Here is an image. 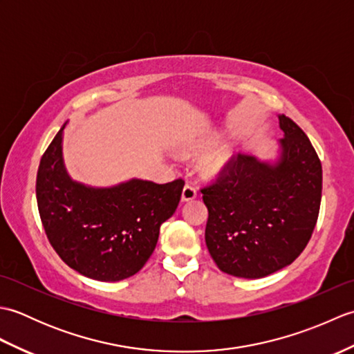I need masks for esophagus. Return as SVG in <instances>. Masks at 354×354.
Listing matches in <instances>:
<instances>
[{
    "label": "esophagus",
    "mask_w": 354,
    "mask_h": 354,
    "mask_svg": "<svg viewBox=\"0 0 354 354\" xmlns=\"http://www.w3.org/2000/svg\"><path fill=\"white\" fill-rule=\"evenodd\" d=\"M196 196H198V190H196V187L192 185V184H185V187L183 189V194H181L183 202L193 201V199L196 198Z\"/></svg>",
    "instance_id": "obj_1"
}]
</instances>
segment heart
I'll return each mask as SVG.
<instances>
[{
  "label": "heart",
  "instance_id": "b5f03b06",
  "mask_svg": "<svg viewBox=\"0 0 354 354\" xmlns=\"http://www.w3.org/2000/svg\"><path fill=\"white\" fill-rule=\"evenodd\" d=\"M230 162V153L227 150H221L214 155H212L205 161V170L209 173V175H217L221 173L225 167H227Z\"/></svg>",
  "mask_w": 354,
  "mask_h": 354
}]
</instances>
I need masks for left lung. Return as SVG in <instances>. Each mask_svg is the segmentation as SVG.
Instances as JSON below:
<instances>
[{"label":"left lung","instance_id":"8db88e82","mask_svg":"<svg viewBox=\"0 0 354 354\" xmlns=\"http://www.w3.org/2000/svg\"><path fill=\"white\" fill-rule=\"evenodd\" d=\"M275 158L239 153L216 184L201 190L208 208L205 243L222 272L263 278L303 252L317 225L321 161L307 135L278 115Z\"/></svg>","mask_w":354,"mask_h":354}]
</instances>
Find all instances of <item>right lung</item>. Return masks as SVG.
Returning <instances> with one entry per match:
<instances>
[{"label": "right lung", "instance_id": "right-lung-1", "mask_svg": "<svg viewBox=\"0 0 354 354\" xmlns=\"http://www.w3.org/2000/svg\"><path fill=\"white\" fill-rule=\"evenodd\" d=\"M41 158L36 199L51 246L66 265L97 281L135 275L152 255L161 225L181 201L183 179L132 178L111 187L74 181L64 162V129Z\"/></svg>", "mask_w": 354, "mask_h": 354}]
</instances>
